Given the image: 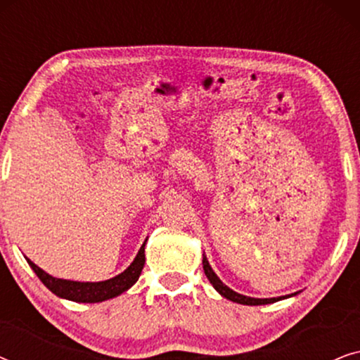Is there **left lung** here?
Returning <instances> with one entry per match:
<instances>
[{"instance_id":"left-lung-1","label":"left lung","mask_w":360,"mask_h":360,"mask_svg":"<svg viewBox=\"0 0 360 360\" xmlns=\"http://www.w3.org/2000/svg\"><path fill=\"white\" fill-rule=\"evenodd\" d=\"M203 270H205V275L208 277L210 283L213 285L216 288V292H219V295H223L224 298L231 300V302L234 303H240V304H250V307H257V304H269V303H275L278 302V300H282L285 297H278V298H252V297H245V295H240V293H236L234 290H231L229 287H226V285L221 282L218 275L213 272V269H211V265L208 262V259L203 255ZM288 297H292V295H288Z\"/></svg>"}]
</instances>
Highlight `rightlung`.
Segmentation results:
<instances>
[{
    "label": "right lung",
    "instance_id": "obj_1",
    "mask_svg": "<svg viewBox=\"0 0 360 360\" xmlns=\"http://www.w3.org/2000/svg\"><path fill=\"white\" fill-rule=\"evenodd\" d=\"M146 243L147 239L144 240V244L141 245L136 259L132 260V264L124 270V272H121L120 275H116V277H112L110 280H105V282H73V280L56 278L52 277V275H49L47 272H44L41 267H37L32 260H29L27 257L26 259L27 264L31 265V269L36 272L39 280H41L52 293H56L57 297L72 300V302L78 303H100L105 302V300L117 297V295L129 290L132 285L137 282V278H139L146 264Z\"/></svg>",
    "mask_w": 360,
    "mask_h": 360
}]
</instances>
